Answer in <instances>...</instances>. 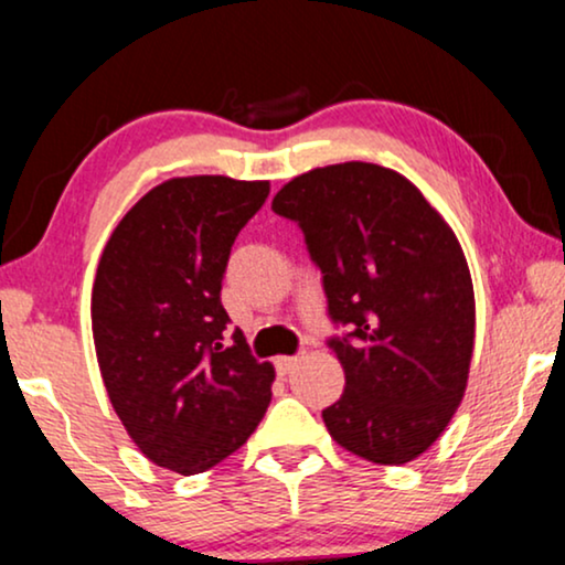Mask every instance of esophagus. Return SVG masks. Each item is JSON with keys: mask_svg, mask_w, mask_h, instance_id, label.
Listing matches in <instances>:
<instances>
[{"mask_svg": "<svg viewBox=\"0 0 565 565\" xmlns=\"http://www.w3.org/2000/svg\"><path fill=\"white\" fill-rule=\"evenodd\" d=\"M298 364V356H280V359H275V369H277V374H290L294 372V366Z\"/></svg>", "mask_w": 565, "mask_h": 565, "instance_id": "obj_1", "label": "esophagus"}]
</instances>
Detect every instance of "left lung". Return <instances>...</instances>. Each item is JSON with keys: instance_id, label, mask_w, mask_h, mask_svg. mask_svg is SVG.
Returning a JSON list of instances; mask_svg holds the SVG:
<instances>
[{"instance_id": "obj_1", "label": "left lung", "mask_w": 565, "mask_h": 565, "mask_svg": "<svg viewBox=\"0 0 565 565\" xmlns=\"http://www.w3.org/2000/svg\"><path fill=\"white\" fill-rule=\"evenodd\" d=\"M322 269L330 345L345 372L322 411L340 448L372 463L419 458L461 406L475 353V285L448 222L401 172L343 162L303 172L271 199Z\"/></svg>"}]
</instances>
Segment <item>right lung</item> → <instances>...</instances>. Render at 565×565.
<instances>
[{
	"instance_id": "right-lung-1",
	"label": "right lung",
	"mask_w": 565,
	"mask_h": 565,
	"mask_svg": "<svg viewBox=\"0 0 565 565\" xmlns=\"http://www.w3.org/2000/svg\"><path fill=\"white\" fill-rule=\"evenodd\" d=\"M267 180L172 178L120 220L96 267L90 330L115 414L149 461L191 477L259 427L275 366L241 330L225 345L230 248Z\"/></svg>"
}]
</instances>
